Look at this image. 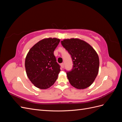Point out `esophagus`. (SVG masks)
<instances>
[{
  "instance_id": "esophagus-1",
  "label": "esophagus",
  "mask_w": 122,
  "mask_h": 122,
  "mask_svg": "<svg viewBox=\"0 0 122 122\" xmlns=\"http://www.w3.org/2000/svg\"><path fill=\"white\" fill-rule=\"evenodd\" d=\"M61 66L62 68H64V63L61 64Z\"/></svg>"
}]
</instances>
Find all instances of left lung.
I'll return each instance as SVG.
<instances>
[{"label":"left lung","instance_id":"obj_1","mask_svg":"<svg viewBox=\"0 0 122 122\" xmlns=\"http://www.w3.org/2000/svg\"><path fill=\"white\" fill-rule=\"evenodd\" d=\"M61 44L71 55L72 70L67 72L69 82L77 89H84L93 83L99 68L98 55L90 45L78 39H66Z\"/></svg>","mask_w":122,"mask_h":122}]
</instances>
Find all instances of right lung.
<instances>
[{"mask_svg": "<svg viewBox=\"0 0 122 122\" xmlns=\"http://www.w3.org/2000/svg\"><path fill=\"white\" fill-rule=\"evenodd\" d=\"M60 40L56 38L43 39L29 50L25 58L27 75L35 86L46 89L56 81L61 69L54 55Z\"/></svg>", "mask_w": 122, "mask_h": 122, "instance_id": "obj_1", "label": "right lung"}]
</instances>
